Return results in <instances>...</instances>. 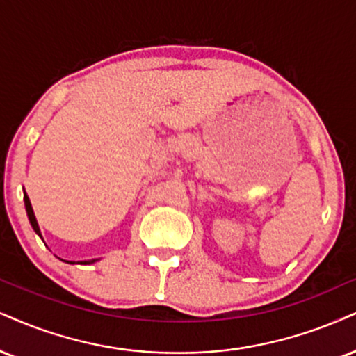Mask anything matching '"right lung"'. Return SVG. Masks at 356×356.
Wrapping results in <instances>:
<instances>
[{"label": "right lung", "mask_w": 356, "mask_h": 356, "mask_svg": "<svg viewBox=\"0 0 356 356\" xmlns=\"http://www.w3.org/2000/svg\"><path fill=\"white\" fill-rule=\"evenodd\" d=\"M24 206H26V213H28V219H29L31 226H33L34 232H36L39 238L42 239L41 229H39V225H38V219H36V216H34L33 206H31V201L28 198V195H26V191H24ZM97 261H99V259H89V261H81V264H94V262H97ZM64 262H71V264H76L74 261H64ZM77 264H79V262H77Z\"/></svg>", "instance_id": "add662e5"}]
</instances>
